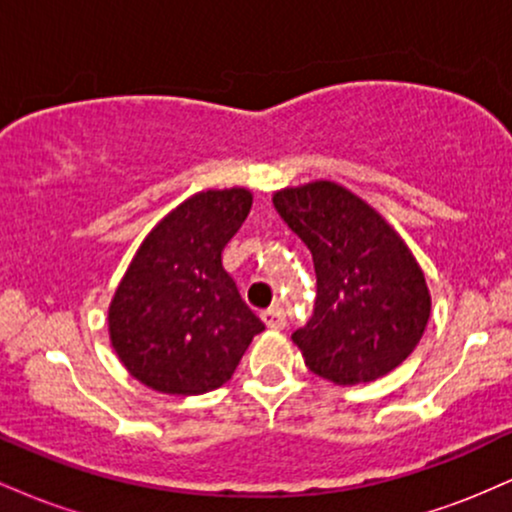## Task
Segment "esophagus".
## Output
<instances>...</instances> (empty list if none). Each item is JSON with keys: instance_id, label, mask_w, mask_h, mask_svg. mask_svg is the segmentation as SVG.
I'll use <instances>...</instances> for the list:
<instances>
[{"instance_id": "obj_1", "label": "esophagus", "mask_w": 512, "mask_h": 512, "mask_svg": "<svg viewBox=\"0 0 512 512\" xmlns=\"http://www.w3.org/2000/svg\"><path fill=\"white\" fill-rule=\"evenodd\" d=\"M262 322L269 327V330H284V327H286V313H284V308H279V305H274V308L264 310V313H262Z\"/></svg>"}]
</instances>
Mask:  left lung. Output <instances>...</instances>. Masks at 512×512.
Listing matches in <instances>:
<instances>
[{"label":"left lung","instance_id":"left-lung-1","mask_svg":"<svg viewBox=\"0 0 512 512\" xmlns=\"http://www.w3.org/2000/svg\"><path fill=\"white\" fill-rule=\"evenodd\" d=\"M274 207L315 264L313 317L291 334L305 366L337 385L395 370L431 315V293L407 243L370 204L330 180L274 192Z\"/></svg>","mask_w":512,"mask_h":512}]
</instances>
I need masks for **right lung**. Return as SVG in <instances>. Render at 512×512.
<instances>
[{"mask_svg":"<svg viewBox=\"0 0 512 512\" xmlns=\"http://www.w3.org/2000/svg\"><path fill=\"white\" fill-rule=\"evenodd\" d=\"M250 207L245 187L197 192L139 245L110 303L108 330L142 385L166 395L216 390L264 330L221 262Z\"/></svg>","mask_w":512,"mask_h":512,"instance_id":"obj_1","label":"right lung"}]
</instances>
